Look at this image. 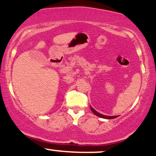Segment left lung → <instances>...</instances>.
Wrapping results in <instances>:
<instances>
[{
	"instance_id": "left-lung-1",
	"label": "left lung",
	"mask_w": 156,
	"mask_h": 156,
	"mask_svg": "<svg viewBox=\"0 0 156 156\" xmlns=\"http://www.w3.org/2000/svg\"><path fill=\"white\" fill-rule=\"evenodd\" d=\"M90 108H91V110L92 111V112L94 113V114H95L96 116H98V117H102V118H104V119H114V118L118 117V116H105V115H103V114H100V113H98V112H97V111L94 110V109L91 106V105H90Z\"/></svg>"
}]
</instances>
